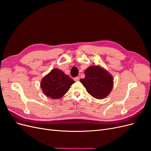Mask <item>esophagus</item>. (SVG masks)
<instances>
[{"label": "esophagus", "instance_id": "obj_1", "mask_svg": "<svg viewBox=\"0 0 151 151\" xmlns=\"http://www.w3.org/2000/svg\"><path fill=\"white\" fill-rule=\"evenodd\" d=\"M74 81H78L79 80V76H77V77H75V78H74Z\"/></svg>", "mask_w": 151, "mask_h": 151}]
</instances>
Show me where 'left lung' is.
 Masks as SVG:
<instances>
[{
  "label": "left lung",
  "mask_w": 151,
  "mask_h": 151,
  "mask_svg": "<svg viewBox=\"0 0 151 151\" xmlns=\"http://www.w3.org/2000/svg\"><path fill=\"white\" fill-rule=\"evenodd\" d=\"M85 77L81 83L88 93L96 99L106 98L111 93L113 86V79L109 73L98 65L90 66L84 72Z\"/></svg>",
  "instance_id": "8db88e82"
}]
</instances>
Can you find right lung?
<instances>
[{
  "label": "right lung",
  "instance_id": "obj_1",
  "mask_svg": "<svg viewBox=\"0 0 151 151\" xmlns=\"http://www.w3.org/2000/svg\"><path fill=\"white\" fill-rule=\"evenodd\" d=\"M75 83L70 77L58 68H53L41 82L43 93L52 99H60Z\"/></svg>",
  "mask_w": 151,
  "mask_h": 151
}]
</instances>
